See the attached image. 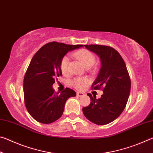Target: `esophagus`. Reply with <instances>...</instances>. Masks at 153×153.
I'll use <instances>...</instances> for the list:
<instances>
[{"instance_id":"obj_1","label":"esophagus","mask_w":153,"mask_h":153,"mask_svg":"<svg viewBox=\"0 0 153 153\" xmlns=\"http://www.w3.org/2000/svg\"><path fill=\"white\" fill-rule=\"evenodd\" d=\"M77 97H83V96H84V93H82V92H77Z\"/></svg>"}]
</instances>
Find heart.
I'll use <instances>...</instances> for the list:
<instances>
[{"instance_id": "obj_1", "label": "heart", "mask_w": 153, "mask_h": 153, "mask_svg": "<svg viewBox=\"0 0 153 153\" xmlns=\"http://www.w3.org/2000/svg\"><path fill=\"white\" fill-rule=\"evenodd\" d=\"M76 57L79 60L84 64V65L86 68L89 69H93V65L95 63V56L91 51L87 49H80V50L76 51L74 53ZM60 69L62 74L64 75H67L69 73V59L67 56H63L61 59L60 62ZM88 79L86 78H83V77H77L73 79L71 82V86L74 87L77 90H82L85 88L87 83Z\"/></svg>"}]
</instances>
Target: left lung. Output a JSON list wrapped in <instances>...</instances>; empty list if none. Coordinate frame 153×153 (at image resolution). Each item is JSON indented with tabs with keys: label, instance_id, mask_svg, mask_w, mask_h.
Wrapping results in <instances>:
<instances>
[{
	"label": "left lung",
	"instance_id": "1",
	"mask_svg": "<svg viewBox=\"0 0 153 153\" xmlns=\"http://www.w3.org/2000/svg\"><path fill=\"white\" fill-rule=\"evenodd\" d=\"M84 46L98 55L101 61L100 70L92 89H102L103 94L97 99L87 94L91 102L83 107V113L91 122L106 125L116 120L125 108L130 93V77L125 62L115 49L98 45Z\"/></svg>",
	"mask_w": 153,
	"mask_h": 153
}]
</instances>
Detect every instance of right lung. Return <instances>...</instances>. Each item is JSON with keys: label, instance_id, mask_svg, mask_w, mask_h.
<instances>
[{"label": "right lung", "instance_id": "1", "mask_svg": "<svg viewBox=\"0 0 153 153\" xmlns=\"http://www.w3.org/2000/svg\"><path fill=\"white\" fill-rule=\"evenodd\" d=\"M82 46L51 42L41 47L31 60L24 79V102L28 113L38 122L48 124L59 120L67 100L76 96L69 88L59 94L52 86L56 77L62 75L61 59Z\"/></svg>", "mask_w": 153, "mask_h": 153}]
</instances>
